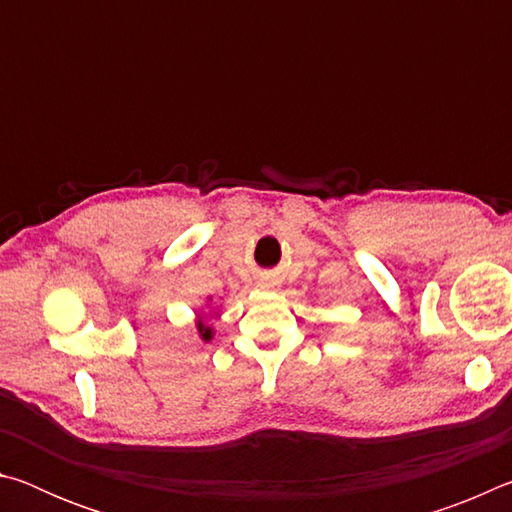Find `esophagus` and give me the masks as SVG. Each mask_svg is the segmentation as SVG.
<instances>
[{
    "instance_id": "obj_1",
    "label": "esophagus",
    "mask_w": 512,
    "mask_h": 512,
    "mask_svg": "<svg viewBox=\"0 0 512 512\" xmlns=\"http://www.w3.org/2000/svg\"><path fill=\"white\" fill-rule=\"evenodd\" d=\"M268 284V287H273V282H266Z\"/></svg>"
}]
</instances>
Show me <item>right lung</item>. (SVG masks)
<instances>
[{"mask_svg":"<svg viewBox=\"0 0 512 512\" xmlns=\"http://www.w3.org/2000/svg\"><path fill=\"white\" fill-rule=\"evenodd\" d=\"M196 327H198V334H201V339H203V341H212V336H214L212 327H207V325L203 323V320H198Z\"/></svg>","mask_w":512,"mask_h":512,"instance_id":"add662e5","label":"right lung"}]
</instances>
